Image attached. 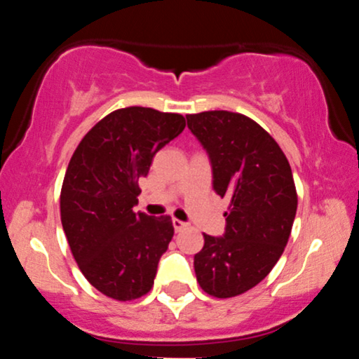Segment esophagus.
Instances as JSON below:
<instances>
[{
    "label": "esophagus",
    "mask_w": 359,
    "mask_h": 359,
    "mask_svg": "<svg viewBox=\"0 0 359 359\" xmlns=\"http://www.w3.org/2000/svg\"><path fill=\"white\" fill-rule=\"evenodd\" d=\"M172 224H174V229H175L177 233L182 231V229L187 228V224H185V222L180 221V219H172Z\"/></svg>",
    "instance_id": "obj_1"
}]
</instances>
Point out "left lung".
Returning a JSON list of instances; mask_svg holds the SVG:
<instances>
[{"mask_svg":"<svg viewBox=\"0 0 359 359\" xmlns=\"http://www.w3.org/2000/svg\"><path fill=\"white\" fill-rule=\"evenodd\" d=\"M185 118L211 160L214 191L229 197L224 234H204L194 270L205 294L236 297L258 285L285 250L297 212L294 175L278 143L245 114Z\"/></svg>","mask_w":359,"mask_h":359,"instance_id":"left-lung-1","label":"left lung"}]
</instances>
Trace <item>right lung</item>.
I'll return each mask as SVG.
<instances>
[{"mask_svg": "<svg viewBox=\"0 0 359 359\" xmlns=\"http://www.w3.org/2000/svg\"><path fill=\"white\" fill-rule=\"evenodd\" d=\"M185 128L182 114L130 106L96 123L74 151L60 191V219L88 282L114 300L154 287L160 257L174 236L170 216L133 212L140 177L160 148Z\"/></svg>", "mask_w": 359, "mask_h": 359, "instance_id": "obj_1", "label": "right lung"}]
</instances>
